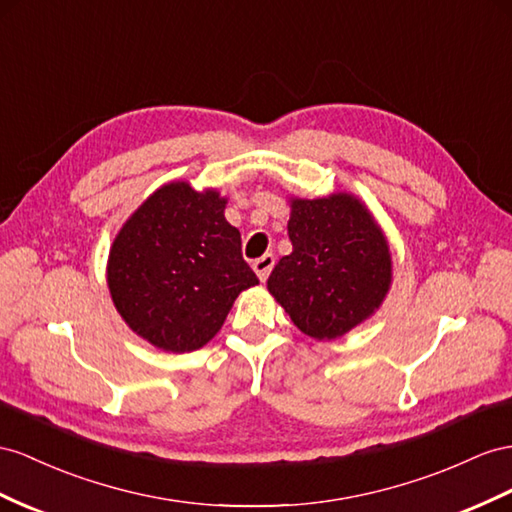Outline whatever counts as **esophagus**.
Listing matches in <instances>:
<instances>
[{
	"instance_id": "esophagus-1",
	"label": "esophagus",
	"mask_w": 512,
	"mask_h": 512,
	"mask_svg": "<svg viewBox=\"0 0 512 512\" xmlns=\"http://www.w3.org/2000/svg\"><path fill=\"white\" fill-rule=\"evenodd\" d=\"M272 268H274V255H272V253H266L264 257L255 259V264H253V270L257 272L259 281H266V279L270 277Z\"/></svg>"
}]
</instances>
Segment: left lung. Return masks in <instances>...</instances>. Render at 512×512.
Wrapping results in <instances>:
<instances>
[{
	"label": "left lung",
	"instance_id": "obj_1",
	"mask_svg": "<svg viewBox=\"0 0 512 512\" xmlns=\"http://www.w3.org/2000/svg\"><path fill=\"white\" fill-rule=\"evenodd\" d=\"M287 233L294 251L274 266L268 290L305 335L335 339L383 303L389 248L355 196L292 201Z\"/></svg>",
	"mask_w": 512,
	"mask_h": 512
}]
</instances>
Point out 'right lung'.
I'll list each match as a JSON object with an SVG mask.
<instances>
[{"label":"right lung","mask_w":512,"mask_h":512,"mask_svg":"<svg viewBox=\"0 0 512 512\" xmlns=\"http://www.w3.org/2000/svg\"><path fill=\"white\" fill-rule=\"evenodd\" d=\"M218 192L168 183L116 235L108 285L131 331L153 346L190 352L225 322L233 300L257 285L240 231L225 220Z\"/></svg>","instance_id":"1"}]
</instances>
